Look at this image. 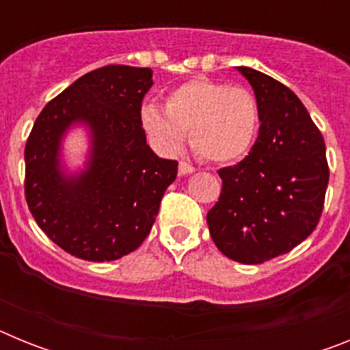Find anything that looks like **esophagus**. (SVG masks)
<instances>
[{
    "label": "esophagus",
    "mask_w": 350,
    "mask_h": 350,
    "mask_svg": "<svg viewBox=\"0 0 350 350\" xmlns=\"http://www.w3.org/2000/svg\"><path fill=\"white\" fill-rule=\"evenodd\" d=\"M194 168L189 165V163H185V161H180V165H178V175H189L193 173Z\"/></svg>",
    "instance_id": "obj_1"
}]
</instances>
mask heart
Listing matches in <instances>:
<instances>
[{
  "label": "heart",
  "mask_w": 350,
  "mask_h": 350,
  "mask_svg": "<svg viewBox=\"0 0 350 350\" xmlns=\"http://www.w3.org/2000/svg\"><path fill=\"white\" fill-rule=\"evenodd\" d=\"M140 120L161 152L177 154L187 133L191 147L203 159L226 165L245 156L254 144L259 107L254 94L242 85L198 77L166 96L165 110L145 103Z\"/></svg>",
  "instance_id": "obj_1"
}]
</instances>
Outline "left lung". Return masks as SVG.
Wrapping results in <instances>:
<instances>
[{
    "label": "left lung",
    "instance_id": "obj_1",
    "mask_svg": "<svg viewBox=\"0 0 350 350\" xmlns=\"http://www.w3.org/2000/svg\"><path fill=\"white\" fill-rule=\"evenodd\" d=\"M238 71L254 89L261 126L249 156L219 170L222 191L206 224L222 254L259 265L293 250L315 230L329 168L323 135L298 96L261 71Z\"/></svg>",
    "mask_w": 350,
    "mask_h": 350
}]
</instances>
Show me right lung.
I'll list each match as a JSON object with an SVG mask.
<instances>
[{
	"label": "right lung",
	"mask_w": 350,
	"mask_h": 350,
	"mask_svg": "<svg viewBox=\"0 0 350 350\" xmlns=\"http://www.w3.org/2000/svg\"><path fill=\"white\" fill-rule=\"evenodd\" d=\"M152 70L108 64L89 71L45 105L26 142V202L43 233L68 254L113 261L142 245L177 177V161L147 145L142 101ZM71 124L92 133L86 170L68 176L60 140Z\"/></svg>",
	"instance_id": "right-lung-1"
}]
</instances>
